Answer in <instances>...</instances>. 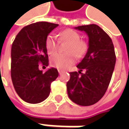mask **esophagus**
<instances>
[{
    "label": "esophagus",
    "instance_id": "obj_1",
    "mask_svg": "<svg viewBox=\"0 0 129 129\" xmlns=\"http://www.w3.org/2000/svg\"><path fill=\"white\" fill-rule=\"evenodd\" d=\"M58 72H59V75H61L62 72H63V71H62V70H58Z\"/></svg>",
    "mask_w": 129,
    "mask_h": 129
}]
</instances>
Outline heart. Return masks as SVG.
<instances>
[{"label": "heart", "instance_id": "heart-1", "mask_svg": "<svg viewBox=\"0 0 129 129\" xmlns=\"http://www.w3.org/2000/svg\"><path fill=\"white\" fill-rule=\"evenodd\" d=\"M59 36L62 41L70 42L67 49L69 53H57L52 55L50 62L54 67L59 69H66L75 62V57L74 54L75 53L77 57H82L86 53L87 46L84 41L80 40V35L73 29H66L60 33ZM45 44L47 52L49 54H53L57 52L59 42L54 34H50L47 36Z\"/></svg>", "mask_w": 129, "mask_h": 129}]
</instances>
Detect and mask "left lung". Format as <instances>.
Wrapping results in <instances>:
<instances>
[{
  "instance_id": "1",
  "label": "left lung",
  "mask_w": 129,
  "mask_h": 129,
  "mask_svg": "<svg viewBox=\"0 0 129 129\" xmlns=\"http://www.w3.org/2000/svg\"><path fill=\"white\" fill-rule=\"evenodd\" d=\"M75 29L88 37V49L77 65L80 71L70 72L67 82L70 99L82 106L99 101L106 93L116 64V54L111 39L96 24L80 26ZM82 69L86 72L82 73Z\"/></svg>"
}]
</instances>
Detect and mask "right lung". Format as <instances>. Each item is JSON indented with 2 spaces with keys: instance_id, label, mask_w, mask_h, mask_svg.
Segmentation results:
<instances>
[{
  "instance_id": "add662e5",
  "label": "right lung",
  "mask_w": 129,
  "mask_h": 129,
  "mask_svg": "<svg viewBox=\"0 0 129 129\" xmlns=\"http://www.w3.org/2000/svg\"><path fill=\"white\" fill-rule=\"evenodd\" d=\"M59 24L37 22L23 27L16 37L11 47V79L15 90L23 101L39 103L50 93L51 83L59 73L52 67L45 72L39 64L48 66L46 39Z\"/></svg>"
}]
</instances>
